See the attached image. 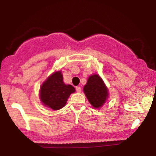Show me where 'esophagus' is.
<instances>
[{
  "label": "esophagus",
  "instance_id": "esophagus-1",
  "mask_svg": "<svg viewBox=\"0 0 156 156\" xmlns=\"http://www.w3.org/2000/svg\"><path fill=\"white\" fill-rule=\"evenodd\" d=\"M76 92H81V88H80V87H76Z\"/></svg>",
  "mask_w": 156,
  "mask_h": 156
}]
</instances>
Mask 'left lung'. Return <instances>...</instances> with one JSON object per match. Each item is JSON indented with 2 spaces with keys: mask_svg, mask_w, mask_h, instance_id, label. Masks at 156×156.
<instances>
[{
  "mask_svg": "<svg viewBox=\"0 0 156 156\" xmlns=\"http://www.w3.org/2000/svg\"><path fill=\"white\" fill-rule=\"evenodd\" d=\"M83 92L90 104L94 108H100L108 98V90L102 78L98 75L89 76L83 87Z\"/></svg>",
  "mask_w": 156,
  "mask_h": 156,
  "instance_id": "left-lung-1",
  "label": "left lung"
}]
</instances>
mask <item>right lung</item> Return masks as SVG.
<instances>
[{
	"instance_id": "1",
	"label": "right lung",
	"mask_w": 156,
	"mask_h": 156,
	"mask_svg": "<svg viewBox=\"0 0 156 156\" xmlns=\"http://www.w3.org/2000/svg\"><path fill=\"white\" fill-rule=\"evenodd\" d=\"M75 91L73 86L64 83L62 72L58 71L48 77L41 86L39 98L43 105L55 111L63 108Z\"/></svg>"
}]
</instances>
